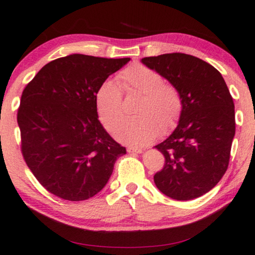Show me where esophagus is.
Masks as SVG:
<instances>
[{
    "instance_id": "esophagus-1",
    "label": "esophagus",
    "mask_w": 255,
    "mask_h": 255,
    "mask_svg": "<svg viewBox=\"0 0 255 255\" xmlns=\"http://www.w3.org/2000/svg\"><path fill=\"white\" fill-rule=\"evenodd\" d=\"M127 152H129V153H142L143 152V149L135 148V146H128Z\"/></svg>"
}]
</instances>
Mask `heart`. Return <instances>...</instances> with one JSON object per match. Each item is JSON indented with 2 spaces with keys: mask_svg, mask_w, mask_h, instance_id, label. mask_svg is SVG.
I'll list each match as a JSON object with an SVG mask.
<instances>
[{
  "mask_svg": "<svg viewBox=\"0 0 255 255\" xmlns=\"http://www.w3.org/2000/svg\"><path fill=\"white\" fill-rule=\"evenodd\" d=\"M118 83L125 91L143 95L136 109L137 116L124 119L114 130L118 141L134 146L145 145L158 132L165 135L175 126L181 112V99L172 85L164 83L162 75L143 64H134L118 75ZM119 85L106 80L96 92L97 113L107 130H112L123 116V92Z\"/></svg>",
  "mask_w": 255,
  "mask_h": 255,
  "instance_id": "1",
  "label": "heart"
}]
</instances>
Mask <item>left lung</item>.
Listing matches in <instances>:
<instances>
[{"mask_svg":"<svg viewBox=\"0 0 255 255\" xmlns=\"http://www.w3.org/2000/svg\"><path fill=\"white\" fill-rule=\"evenodd\" d=\"M179 92L178 126L155 148L165 157L153 181L168 198L187 201L206 194L227 171L235 137V104L220 71L184 53L142 59Z\"/></svg>","mask_w":255,"mask_h":255,"instance_id":"left-lung-1","label":"left lung"}]
</instances>
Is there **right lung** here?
I'll return each mask as SVG.
<instances>
[{"label":"right lung","mask_w":255,"mask_h":255,"mask_svg":"<svg viewBox=\"0 0 255 255\" xmlns=\"http://www.w3.org/2000/svg\"><path fill=\"white\" fill-rule=\"evenodd\" d=\"M130 59L71 54L39 70L21 93V153L37 180L59 198L83 201L105 187L126 153L98 120L99 85Z\"/></svg>","instance_id":"add662e5"}]
</instances>
